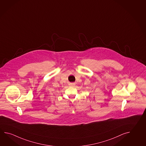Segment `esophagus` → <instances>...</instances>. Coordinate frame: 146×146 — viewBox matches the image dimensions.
I'll list each match as a JSON object with an SVG mask.
<instances>
[{"instance_id": "esophagus-1", "label": "esophagus", "mask_w": 146, "mask_h": 146, "mask_svg": "<svg viewBox=\"0 0 146 146\" xmlns=\"http://www.w3.org/2000/svg\"><path fill=\"white\" fill-rule=\"evenodd\" d=\"M75 85V83H70V84H69V85H70V86L71 87L74 86Z\"/></svg>"}]
</instances>
